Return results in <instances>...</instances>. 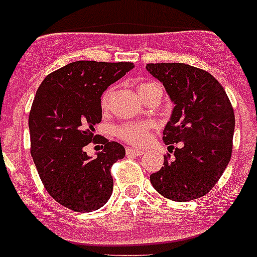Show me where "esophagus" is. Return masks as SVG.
I'll return each instance as SVG.
<instances>
[{
	"mask_svg": "<svg viewBox=\"0 0 257 257\" xmlns=\"http://www.w3.org/2000/svg\"><path fill=\"white\" fill-rule=\"evenodd\" d=\"M126 153H128V154H135V156H141V154L144 153V150L136 149V148H128V149H126Z\"/></svg>",
	"mask_w": 257,
	"mask_h": 257,
	"instance_id": "esophagus-1",
	"label": "esophagus"
}]
</instances>
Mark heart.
<instances>
[{
	"label": "heart",
	"mask_w": 257,
	"mask_h": 257,
	"mask_svg": "<svg viewBox=\"0 0 257 257\" xmlns=\"http://www.w3.org/2000/svg\"><path fill=\"white\" fill-rule=\"evenodd\" d=\"M156 83H150V81H145V83H140L137 85V92L140 93L141 97H145L149 89L153 87ZM109 96H110V89L105 91L101 96V108L103 109H107L108 104H109ZM149 124L147 122H132L126 121L120 124L116 128V135L120 137V139L125 140L126 143L135 144V145H140L143 144L145 140L148 139L149 136Z\"/></svg>",
	"instance_id": "1"
}]
</instances>
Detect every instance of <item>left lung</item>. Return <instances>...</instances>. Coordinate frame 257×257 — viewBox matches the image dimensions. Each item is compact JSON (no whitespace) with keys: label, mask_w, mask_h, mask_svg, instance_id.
Wrapping results in <instances>:
<instances>
[{"label":"left lung","mask_w":257,"mask_h":257,"mask_svg":"<svg viewBox=\"0 0 257 257\" xmlns=\"http://www.w3.org/2000/svg\"><path fill=\"white\" fill-rule=\"evenodd\" d=\"M147 70L174 104L162 137L174 157L165 156L164 166L150 176V182L172 201L203 197L231 160L235 114L228 96L211 74L189 64L149 63Z\"/></svg>","instance_id":"1"}]
</instances>
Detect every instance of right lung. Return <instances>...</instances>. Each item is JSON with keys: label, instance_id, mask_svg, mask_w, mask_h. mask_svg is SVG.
Wrapping results in <instances>:
<instances>
[{"label": "right lung", "instance_id": "add662e5", "mask_svg": "<svg viewBox=\"0 0 257 257\" xmlns=\"http://www.w3.org/2000/svg\"><path fill=\"white\" fill-rule=\"evenodd\" d=\"M135 67L131 62L78 60L47 75L29 116L31 157L47 193L64 207L91 212L113 190L110 166L125 157L121 144L104 139L96 157L84 147L101 121V95Z\"/></svg>", "mask_w": 257, "mask_h": 257}]
</instances>
